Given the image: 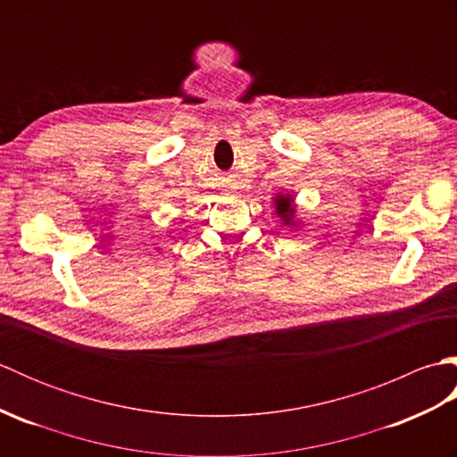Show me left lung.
Returning a JSON list of instances; mask_svg holds the SVG:
<instances>
[{
	"label": "left lung",
	"instance_id": "8db88e82",
	"mask_svg": "<svg viewBox=\"0 0 457 457\" xmlns=\"http://www.w3.org/2000/svg\"><path fill=\"white\" fill-rule=\"evenodd\" d=\"M275 204H277V213L280 218H283V221L287 223H293V216H295V206H293V196L290 194H287V196H278L275 198Z\"/></svg>",
	"mask_w": 457,
	"mask_h": 457
}]
</instances>
